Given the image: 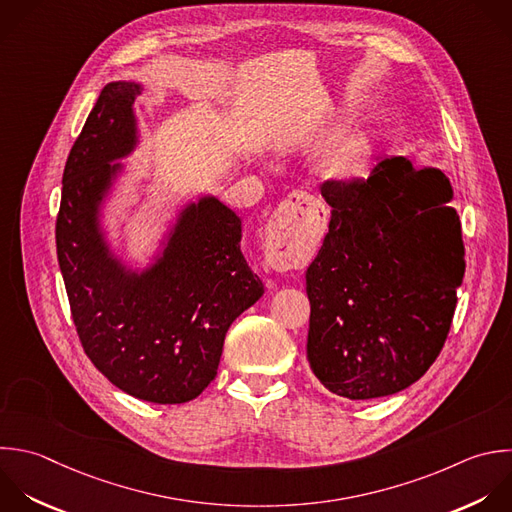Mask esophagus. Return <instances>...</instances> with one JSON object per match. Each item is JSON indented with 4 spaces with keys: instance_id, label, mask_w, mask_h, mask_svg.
Instances as JSON below:
<instances>
[{
    "instance_id": "obj_1",
    "label": "esophagus",
    "mask_w": 512,
    "mask_h": 512,
    "mask_svg": "<svg viewBox=\"0 0 512 512\" xmlns=\"http://www.w3.org/2000/svg\"><path fill=\"white\" fill-rule=\"evenodd\" d=\"M318 200L308 192H292L276 208L266 236L268 260L274 268L290 270L302 262L300 244L314 232Z\"/></svg>"
}]
</instances>
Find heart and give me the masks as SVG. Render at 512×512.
Here are the masks:
<instances>
[{"label":"heart","instance_id":"heart-1","mask_svg":"<svg viewBox=\"0 0 512 512\" xmlns=\"http://www.w3.org/2000/svg\"><path fill=\"white\" fill-rule=\"evenodd\" d=\"M368 158L366 140L360 136H346L334 142L324 154V168L328 174L348 178L358 174Z\"/></svg>","mask_w":512,"mask_h":512}]
</instances>
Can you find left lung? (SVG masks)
<instances>
[{
  "instance_id": "obj_1",
  "label": "left lung",
  "mask_w": 512,
  "mask_h": 512,
  "mask_svg": "<svg viewBox=\"0 0 512 512\" xmlns=\"http://www.w3.org/2000/svg\"><path fill=\"white\" fill-rule=\"evenodd\" d=\"M320 194L332 216L306 270L310 368L348 400L400 392L440 354L464 278L450 184L394 156Z\"/></svg>"
}]
</instances>
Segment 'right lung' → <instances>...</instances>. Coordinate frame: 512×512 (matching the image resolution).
Listing matches in <instances>:
<instances>
[{
	"mask_svg": "<svg viewBox=\"0 0 512 512\" xmlns=\"http://www.w3.org/2000/svg\"><path fill=\"white\" fill-rule=\"evenodd\" d=\"M138 84H108L74 142L56 220L58 262L82 348L120 390L156 404L194 400L218 372L230 324L262 294L240 250L242 222L216 198L186 208L156 266L126 272L96 210L132 152Z\"/></svg>",
	"mask_w": 512,
	"mask_h": 512,
	"instance_id": "1",
	"label": "right lung"
}]
</instances>
